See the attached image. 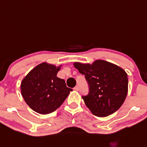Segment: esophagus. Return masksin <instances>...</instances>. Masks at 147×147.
Wrapping results in <instances>:
<instances>
[{
  "instance_id": "obj_1",
  "label": "esophagus",
  "mask_w": 147,
  "mask_h": 147,
  "mask_svg": "<svg viewBox=\"0 0 147 147\" xmlns=\"http://www.w3.org/2000/svg\"><path fill=\"white\" fill-rule=\"evenodd\" d=\"M74 90H76V91H78V90H79V86H76L74 88Z\"/></svg>"
}]
</instances>
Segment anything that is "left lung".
<instances>
[{
  "mask_svg": "<svg viewBox=\"0 0 147 147\" xmlns=\"http://www.w3.org/2000/svg\"><path fill=\"white\" fill-rule=\"evenodd\" d=\"M74 66L84 74L88 84V94L82 97L94 115L106 117L122 106L128 91L127 74L123 69L103 60L92 65L74 63Z\"/></svg>",
  "mask_w": 147,
  "mask_h": 147,
  "instance_id": "8db88e82",
  "label": "left lung"
}]
</instances>
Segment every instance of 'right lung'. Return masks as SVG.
I'll list each match as a JSON object with an SVG mask.
<instances>
[{
	"label": "right lung",
	"mask_w": 147,
	"mask_h": 147,
	"mask_svg": "<svg viewBox=\"0 0 147 147\" xmlns=\"http://www.w3.org/2000/svg\"><path fill=\"white\" fill-rule=\"evenodd\" d=\"M61 66L43 63L34 68L22 80L21 93L33 110L49 114L61 106L73 89L67 87L65 80L57 76Z\"/></svg>",
	"instance_id": "add662e5"
}]
</instances>
